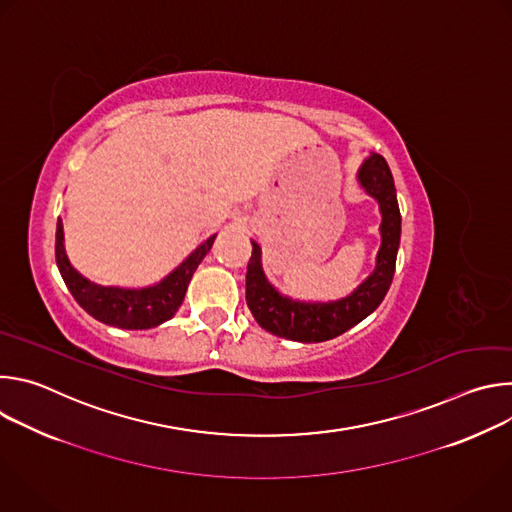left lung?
Masks as SVG:
<instances>
[{
  "label": "left lung",
  "mask_w": 512,
  "mask_h": 512,
  "mask_svg": "<svg viewBox=\"0 0 512 512\" xmlns=\"http://www.w3.org/2000/svg\"><path fill=\"white\" fill-rule=\"evenodd\" d=\"M358 182L364 192L379 202L383 221L379 229L381 249L377 253L375 271L350 296L328 304L300 302L281 296L263 273L261 247L251 241L253 253L247 265V306L257 324L267 332L296 342H324L340 336L373 314L387 296L401 241V212L393 174L385 158L371 154L364 160L358 170Z\"/></svg>",
  "instance_id": "8db88e82"
}]
</instances>
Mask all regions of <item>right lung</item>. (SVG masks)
<instances>
[{
  "instance_id": "right-lung-1",
  "label": "right lung",
  "mask_w": 512,
  "mask_h": 512,
  "mask_svg": "<svg viewBox=\"0 0 512 512\" xmlns=\"http://www.w3.org/2000/svg\"><path fill=\"white\" fill-rule=\"evenodd\" d=\"M216 237V235H214ZM214 237L206 239L178 269H174L158 285L143 289H121V287H103L85 279L75 267L70 265L64 251V233L62 223H56V265L58 271L70 289L77 304L91 314L95 320L125 328V330H148L170 320L184 302L188 283L210 251Z\"/></svg>"
}]
</instances>
